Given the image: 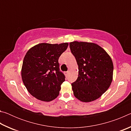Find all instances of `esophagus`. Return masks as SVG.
Returning <instances> with one entry per match:
<instances>
[{"label":"esophagus","instance_id":"1","mask_svg":"<svg viewBox=\"0 0 131 131\" xmlns=\"http://www.w3.org/2000/svg\"><path fill=\"white\" fill-rule=\"evenodd\" d=\"M65 73H66V76H67L68 74L69 73V71H67V72H65Z\"/></svg>","mask_w":131,"mask_h":131}]
</instances>
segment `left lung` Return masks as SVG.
<instances>
[{
    "mask_svg": "<svg viewBox=\"0 0 131 131\" xmlns=\"http://www.w3.org/2000/svg\"><path fill=\"white\" fill-rule=\"evenodd\" d=\"M69 46L79 66L78 77L72 84L73 94L84 102L96 100L112 83L113 73L112 59L96 44L75 41L70 43Z\"/></svg>",
    "mask_w": 131,
    "mask_h": 131,
    "instance_id": "1",
    "label": "left lung"
}]
</instances>
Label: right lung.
Masks as SVG:
<instances>
[{
    "label": "right lung",
    "mask_w": 131,
    "mask_h": 131,
    "mask_svg": "<svg viewBox=\"0 0 131 131\" xmlns=\"http://www.w3.org/2000/svg\"><path fill=\"white\" fill-rule=\"evenodd\" d=\"M68 46V43H40L26 52L22 66V79L28 92L36 99L50 102L59 95L65 76L59 70L58 59Z\"/></svg>",
    "instance_id": "add662e5"
}]
</instances>
